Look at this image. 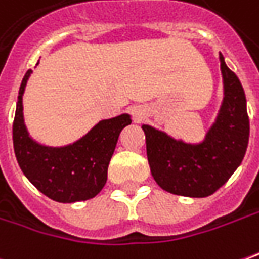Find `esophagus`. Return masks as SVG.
<instances>
[{
  "mask_svg": "<svg viewBox=\"0 0 259 259\" xmlns=\"http://www.w3.org/2000/svg\"><path fill=\"white\" fill-rule=\"evenodd\" d=\"M137 119H140V116H139V115H137Z\"/></svg>",
  "mask_w": 259,
  "mask_h": 259,
  "instance_id": "1",
  "label": "esophagus"
}]
</instances>
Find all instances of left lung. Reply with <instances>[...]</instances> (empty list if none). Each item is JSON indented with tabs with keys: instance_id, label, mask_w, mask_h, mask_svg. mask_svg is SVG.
<instances>
[{
	"instance_id": "obj_1",
	"label": "left lung",
	"mask_w": 259,
	"mask_h": 259,
	"mask_svg": "<svg viewBox=\"0 0 259 259\" xmlns=\"http://www.w3.org/2000/svg\"><path fill=\"white\" fill-rule=\"evenodd\" d=\"M224 99L216 123L196 146L177 142L143 126L150 169L155 182L169 193L206 198L223 186L241 164L249 137V119L241 82L224 63Z\"/></svg>"
}]
</instances>
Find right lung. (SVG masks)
Wrapping results in <instances>:
<instances>
[{
    "instance_id": "obj_1",
    "label": "right lung",
    "mask_w": 259,
    "mask_h": 259,
    "mask_svg": "<svg viewBox=\"0 0 259 259\" xmlns=\"http://www.w3.org/2000/svg\"><path fill=\"white\" fill-rule=\"evenodd\" d=\"M30 75L26 71L19 88L12 140L16 160L33 185L48 198L61 203H73L94 198L106 184L108 165L115 151L117 137L130 124L129 115L99 122L81 140L61 148L43 147L28 136L23 124L22 94Z\"/></svg>"
}]
</instances>
